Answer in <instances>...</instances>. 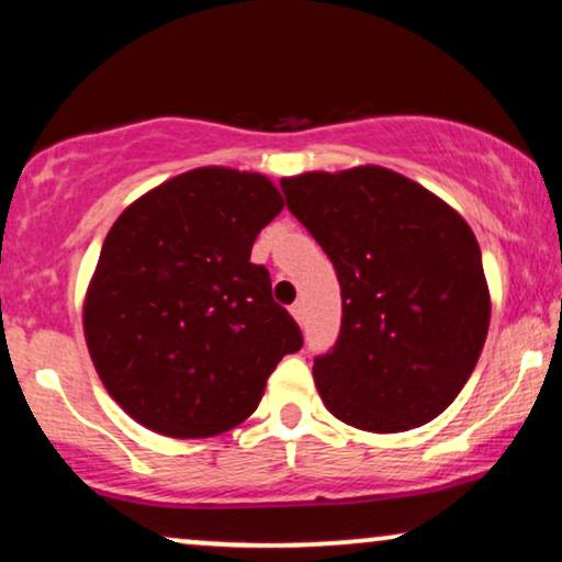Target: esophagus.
Masks as SVG:
<instances>
[{"instance_id": "obj_1", "label": "esophagus", "mask_w": 562, "mask_h": 562, "mask_svg": "<svg viewBox=\"0 0 562 562\" xmlns=\"http://www.w3.org/2000/svg\"><path fill=\"white\" fill-rule=\"evenodd\" d=\"M290 314H293V317L299 319V322H303V317H306V308H303L301 301H295L293 306H290Z\"/></svg>"}]
</instances>
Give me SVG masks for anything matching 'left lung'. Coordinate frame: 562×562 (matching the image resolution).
<instances>
[{
    "mask_svg": "<svg viewBox=\"0 0 562 562\" xmlns=\"http://www.w3.org/2000/svg\"><path fill=\"white\" fill-rule=\"evenodd\" d=\"M280 187L333 261L344 299L338 340L314 359L322 402L372 434L434 420L475 370L492 317L473 229L383 166L301 173Z\"/></svg>",
    "mask_w": 562,
    "mask_h": 562,
    "instance_id": "left-lung-1",
    "label": "left lung"
}]
</instances>
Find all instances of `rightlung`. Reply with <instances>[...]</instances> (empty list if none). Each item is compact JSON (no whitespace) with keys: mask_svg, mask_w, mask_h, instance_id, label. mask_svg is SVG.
<instances>
[{"mask_svg":"<svg viewBox=\"0 0 562 562\" xmlns=\"http://www.w3.org/2000/svg\"><path fill=\"white\" fill-rule=\"evenodd\" d=\"M282 211L261 173L205 166L115 218L83 301L97 375L121 409L171 438L224 434L256 409L301 327L250 261Z\"/></svg>","mask_w":562,"mask_h":562,"instance_id":"obj_1","label":"right lung"}]
</instances>
